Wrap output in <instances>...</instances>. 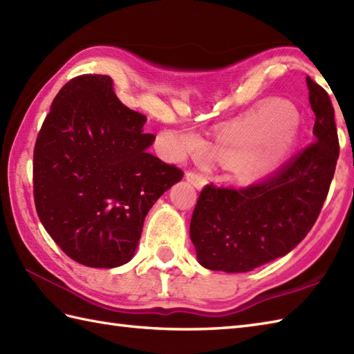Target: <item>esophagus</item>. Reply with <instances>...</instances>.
I'll use <instances>...</instances> for the list:
<instances>
[{
  "label": "esophagus",
  "mask_w": 354,
  "mask_h": 354,
  "mask_svg": "<svg viewBox=\"0 0 354 354\" xmlns=\"http://www.w3.org/2000/svg\"><path fill=\"white\" fill-rule=\"evenodd\" d=\"M185 179L189 181L190 184H193L194 187H196L198 190H201L202 187H204L207 184V178L202 175V173L199 171H194V170H189L185 173Z\"/></svg>",
  "instance_id": "34e87169"
}]
</instances>
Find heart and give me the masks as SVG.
<instances>
[{
  "label": "heart",
  "mask_w": 354,
  "mask_h": 354,
  "mask_svg": "<svg viewBox=\"0 0 354 354\" xmlns=\"http://www.w3.org/2000/svg\"><path fill=\"white\" fill-rule=\"evenodd\" d=\"M299 131L295 112L275 106L261 111L248 120L234 135L240 149L236 152V165L245 175H261L280 162L292 147ZM181 142L187 152H201L204 145L194 133H184Z\"/></svg>",
  "instance_id": "b5f03b06"
}]
</instances>
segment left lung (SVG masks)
Masks as SVG:
<instances>
[{
  "mask_svg": "<svg viewBox=\"0 0 354 354\" xmlns=\"http://www.w3.org/2000/svg\"><path fill=\"white\" fill-rule=\"evenodd\" d=\"M315 140L280 169L248 187L202 189L190 237L204 268L248 272L292 251L317 222L339 156L335 109L310 77Z\"/></svg>",
  "mask_w": 354,
  "mask_h": 354,
  "instance_id": "1",
  "label": "left lung"
}]
</instances>
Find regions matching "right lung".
<instances>
[{
  "label": "right lung",
  "mask_w": 354,
  "mask_h": 354,
  "mask_svg": "<svg viewBox=\"0 0 354 354\" xmlns=\"http://www.w3.org/2000/svg\"><path fill=\"white\" fill-rule=\"evenodd\" d=\"M146 115L114 82L82 74L61 88L37 133L33 196L51 239L74 261L117 268L132 259L146 214L184 171L147 152Z\"/></svg>",
  "instance_id": "right-lung-1"
}]
</instances>
